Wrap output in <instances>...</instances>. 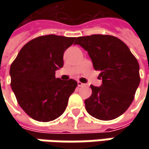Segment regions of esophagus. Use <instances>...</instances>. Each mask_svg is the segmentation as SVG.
Returning a JSON list of instances; mask_svg holds the SVG:
<instances>
[{
  "instance_id": "34e87169",
  "label": "esophagus",
  "mask_w": 149,
  "mask_h": 149,
  "mask_svg": "<svg viewBox=\"0 0 149 149\" xmlns=\"http://www.w3.org/2000/svg\"><path fill=\"white\" fill-rule=\"evenodd\" d=\"M77 83H78V86H79V87H83V86H84V85H85L84 84L81 83L80 81H78Z\"/></svg>"
}]
</instances>
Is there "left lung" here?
<instances>
[{
    "mask_svg": "<svg viewBox=\"0 0 149 149\" xmlns=\"http://www.w3.org/2000/svg\"><path fill=\"white\" fill-rule=\"evenodd\" d=\"M74 44L88 51L102 85H90L92 95L84 100L86 111L100 120H112L126 111L140 83L139 65L129 48L109 35L78 37Z\"/></svg>",
    "mask_w": 149,
    "mask_h": 149,
    "instance_id": "obj_1",
    "label": "left lung"
}]
</instances>
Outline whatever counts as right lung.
<instances>
[{
    "instance_id": "1",
    "label": "right lung",
    "mask_w": 149,
    "mask_h": 149,
    "mask_svg": "<svg viewBox=\"0 0 149 149\" xmlns=\"http://www.w3.org/2000/svg\"><path fill=\"white\" fill-rule=\"evenodd\" d=\"M75 37L41 36L26 43L12 62L10 86L21 109L35 120L49 122L65 112L77 87L70 79L55 78L64 65L63 55Z\"/></svg>"
}]
</instances>
